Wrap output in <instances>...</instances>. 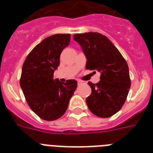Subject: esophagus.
Here are the masks:
<instances>
[{"mask_svg": "<svg viewBox=\"0 0 153 153\" xmlns=\"http://www.w3.org/2000/svg\"><path fill=\"white\" fill-rule=\"evenodd\" d=\"M77 83H78V85H81V84H83V83H85V82L83 80H77Z\"/></svg>", "mask_w": 153, "mask_h": 153, "instance_id": "obj_1", "label": "esophagus"}]
</instances>
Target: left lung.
Returning <instances> with one entry per match:
<instances>
[{
    "label": "left lung",
    "mask_w": 153,
    "mask_h": 153,
    "mask_svg": "<svg viewBox=\"0 0 153 153\" xmlns=\"http://www.w3.org/2000/svg\"><path fill=\"white\" fill-rule=\"evenodd\" d=\"M86 58V68L100 73V80L89 82L92 93L86 100L91 113L108 118L123 106L130 88L129 67L117 47L106 36L97 33L74 35Z\"/></svg>",
    "instance_id": "1"
}]
</instances>
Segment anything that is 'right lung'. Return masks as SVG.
<instances>
[{
    "label": "right lung",
    "mask_w": 153,
    "mask_h": 153,
    "mask_svg": "<svg viewBox=\"0 0 153 153\" xmlns=\"http://www.w3.org/2000/svg\"><path fill=\"white\" fill-rule=\"evenodd\" d=\"M70 41V34L48 36L30 51L23 64L21 87L30 108L42 120L60 118L77 86L75 79L62 83L53 79L60 53Z\"/></svg>",
    "instance_id": "add662e5"
}]
</instances>
